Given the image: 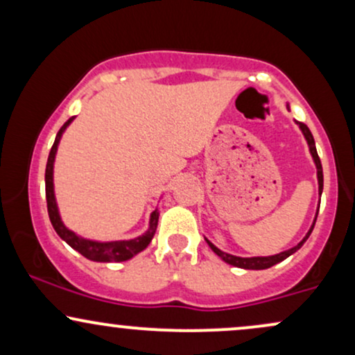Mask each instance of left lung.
I'll return each mask as SVG.
<instances>
[{"instance_id": "1", "label": "left lung", "mask_w": 355, "mask_h": 355, "mask_svg": "<svg viewBox=\"0 0 355 355\" xmlns=\"http://www.w3.org/2000/svg\"><path fill=\"white\" fill-rule=\"evenodd\" d=\"M287 108H288V105H287ZM295 125L299 126L300 132H302V135H304V138H305V141H307L309 152H311L312 160H313V165H315V168H317V183H319V197H320L322 190H324V173H322V164H320L319 155H317L315 141H313V137H312L311 130L307 128V125L300 123V121H295ZM319 205H320V202H319ZM317 214H319V209H317V211H315V218H313V223L311 225V229H309L307 234H305V237H304L302 240H300V242L297 243L295 247L288 248V250L280 252V254H277V255H268V257H237V255H232V254H227V252L220 250V248L215 247L214 243H211L209 239H205V240H207V243H209V245H210L211 250H214L215 254H217V255L220 257V259L223 260V262L230 263V266L239 267V268H245V270H263V268H270L272 266H275V263L282 262V260L287 259V257H291L292 254H295V252L299 250V248L304 245L305 240H307L309 235L312 234L313 225H315Z\"/></svg>"}]
</instances>
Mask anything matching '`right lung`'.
I'll return each mask as SVG.
<instances>
[{
	"label": "right lung",
	"instance_id": "add662e5",
	"mask_svg": "<svg viewBox=\"0 0 355 355\" xmlns=\"http://www.w3.org/2000/svg\"><path fill=\"white\" fill-rule=\"evenodd\" d=\"M76 116H71L70 120L67 121L63 126L60 128V132L56 133L55 144H53L50 155H48V162H46V172H44V185H46V203H48V215H50L51 225L55 229L56 234L60 235L61 240L68 243L71 248H75L76 252H80L81 255L87 257L88 260H93V262H125V260H130L132 257H135L140 252H144L148 243L152 242L155 232H157V225H158V215L160 211L158 209H155L152 214H150V222H148V229H146L144 234L138 235L135 239L130 240H112V242H100V240H92V239H85L81 235L76 234L68 229L67 225L63 223L60 215V209L58 203H56V197H55V160H56V152H58V145L61 141V137L63 133L67 132L68 126L71 125V121L75 120Z\"/></svg>",
	"mask_w": 355,
	"mask_h": 355
}]
</instances>
